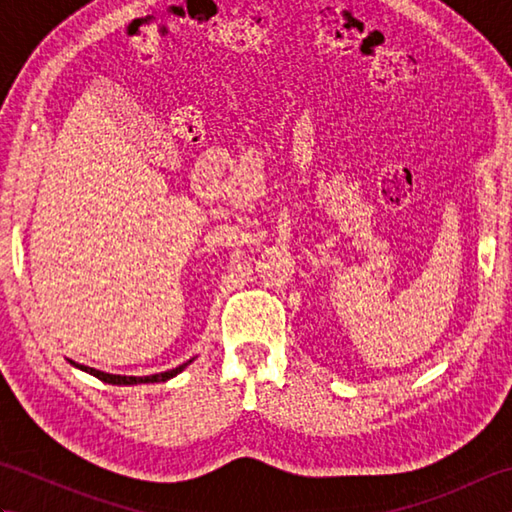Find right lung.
Here are the masks:
<instances>
[{
  "mask_svg": "<svg viewBox=\"0 0 512 512\" xmlns=\"http://www.w3.org/2000/svg\"><path fill=\"white\" fill-rule=\"evenodd\" d=\"M193 361V358H191ZM191 361L178 365L176 369H169V372H160V374H151V376H121V374H107V372H101V369H94V367H88V365H79L70 361V365L83 369V372H88L92 376H96L99 380H103V383H110V385H140V383H165V380L178 376L184 367H187Z\"/></svg>",
  "mask_w": 512,
  "mask_h": 512,
  "instance_id": "obj_1",
  "label": "right lung"
}]
</instances>
